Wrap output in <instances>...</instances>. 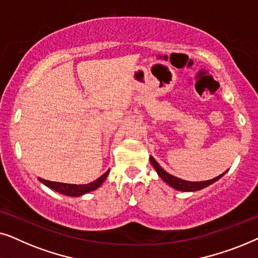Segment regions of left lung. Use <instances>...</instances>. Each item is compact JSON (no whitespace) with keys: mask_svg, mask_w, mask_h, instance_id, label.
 Listing matches in <instances>:
<instances>
[{"mask_svg":"<svg viewBox=\"0 0 258 258\" xmlns=\"http://www.w3.org/2000/svg\"><path fill=\"white\" fill-rule=\"evenodd\" d=\"M150 162L151 164H153V167L155 168V170L157 171V174L160 177L163 179L165 183H168L169 185L172 186V188L176 189V190H181V191H196V190H201L203 188H206V186L213 184L214 182H216L217 179H220L222 176H223L225 172L223 174L217 176V177H215L213 179H209V181H203V182H189V181H184V179H181L178 177H175V176H172L170 174H168L167 171L164 170L163 168H161V165L157 163L156 160H155L154 157H150Z\"/></svg>","mask_w":258,"mask_h":258,"instance_id":"left-lung-1","label":"left lung"}]
</instances>
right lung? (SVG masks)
<instances>
[{
    "label": "right lung",
    "mask_w": 258,
    "mask_h": 258,
    "mask_svg": "<svg viewBox=\"0 0 258 258\" xmlns=\"http://www.w3.org/2000/svg\"><path fill=\"white\" fill-rule=\"evenodd\" d=\"M109 174V170L98 177L96 181L88 183V184H67V183H59V182H51L48 181V179H43L40 178V181L48 186V188L54 189L55 191H57L59 194H63V195H68V196H81L83 194H87L89 191H93V190L97 189L102 183L104 182V179L107 178V176Z\"/></svg>",
    "instance_id": "obj_1"
}]
</instances>
